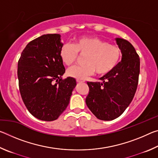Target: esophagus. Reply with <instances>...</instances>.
<instances>
[{"label":"esophagus","mask_w":158,"mask_h":158,"mask_svg":"<svg viewBox=\"0 0 158 158\" xmlns=\"http://www.w3.org/2000/svg\"><path fill=\"white\" fill-rule=\"evenodd\" d=\"M76 81H77V82H78V83H81V82H84V81H85V80H84V79H76Z\"/></svg>","instance_id":"obj_1"}]
</instances>
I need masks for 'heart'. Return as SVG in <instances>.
<instances>
[{
  "instance_id": "1",
  "label": "heart",
  "mask_w": 158,
  "mask_h": 158,
  "mask_svg": "<svg viewBox=\"0 0 158 158\" xmlns=\"http://www.w3.org/2000/svg\"><path fill=\"white\" fill-rule=\"evenodd\" d=\"M80 55H85L84 65L69 68L68 75L75 79H84L96 73L103 76L111 72L121 58V49L114 44H108L95 36H82L76 40L74 44L65 43L60 49V58L65 65L69 66Z\"/></svg>"
}]
</instances>
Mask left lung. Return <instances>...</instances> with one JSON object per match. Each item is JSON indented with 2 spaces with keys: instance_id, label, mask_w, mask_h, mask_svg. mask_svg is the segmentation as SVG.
Wrapping results in <instances>:
<instances>
[{
  "instance_id": "left-lung-1",
  "label": "left lung",
  "mask_w": 158,
  "mask_h": 158,
  "mask_svg": "<svg viewBox=\"0 0 158 158\" xmlns=\"http://www.w3.org/2000/svg\"><path fill=\"white\" fill-rule=\"evenodd\" d=\"M122 60L100 82H87L89 92L85 103L92 113L102 121L119 117L129 106L137 89L140 59L132 44L116 38Z\"/></svg>"
}]
</instances>
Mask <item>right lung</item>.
Wrapping results in <instances>:
<instances>
[{
	"mask_svg": "<svg viewBox=\"0 0 158 158\" xmlns=\"http://www.w3.org/2000/svg\"><path fill=\"white\" fill-rule=\"evenodd\" d=\"M59 34H47L31 41L18 61L19 88L23 103L37 118L56 120L65 110L76 80L63 79L65 69L60 58Z\"/></svg>",
	"mask_w": 158,
	"mask_h": 158,
	"instance_id": "add662e5",
	"label": "right lung"
}]
</instances>
